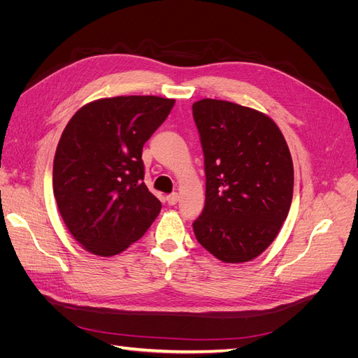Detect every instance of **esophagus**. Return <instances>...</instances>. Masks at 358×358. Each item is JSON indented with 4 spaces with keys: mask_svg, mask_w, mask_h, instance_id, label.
I'll list each match as a JSON object with an SVG mask.
<instances>
[{
    "mask_svg": "<svg viewBox=\"0 0 358 358\" xmlns=\"http://www.w3.org/2000/svg\"><path fill=\"white\" fill-rule=\"evenodd\" d=\"M178 200H179V194H178V192H171V194H169V196H167V203H169L170 206L176 204Z\"/></svg>",
    "mask_w": 358,
    "mask_h": 358,
    "instance_id": "esophagus-1",
    "label": "esophagus"
}]
</instances>
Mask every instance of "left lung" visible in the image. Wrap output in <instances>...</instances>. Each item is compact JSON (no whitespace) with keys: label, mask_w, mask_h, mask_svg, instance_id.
Returning <instances> with one entry per match:
<instances>
[{"label":"left lung","mask_w":358,"mask_h":358,"mask_svg":"<svg viewBox=\"0 0 358 358\" xmlns=\"http://www.w3.org/2000/svg\"><path fill=\"white\" fill-rule=\"evenodd\" d=\"M192 116L206 175L194 234L224 263L249 262L287 220L294 188L288 145L272 119L236 103L204 99L192 104Z\"/></svg>","instance_id":"obj_1"}]
</instances>
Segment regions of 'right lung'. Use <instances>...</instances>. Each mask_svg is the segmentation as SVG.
Masks as SVG:
<instances>
[{
  "mask_svg": "<svg viewBox=\"0 0 358 358\" xmlns=\"http://www.w3.org/2000/svg\"><path fill=\"white\" fill-rule=\"evenodd\" d=\"M175 100L101 99L74 113L53 159V194L69 231L86 251L112 257L137 242L161 201L145 185L143 145Z\"/></svg>",
  "mask_w": 358,
  "mask_h": 358,
  "instance_id": "add662e5",
  "label": "right lung"
}]
</instances>
